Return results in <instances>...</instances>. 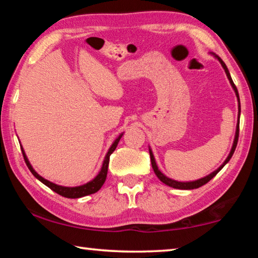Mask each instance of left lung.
<instances>
[{
  "label": "left lung",
  "mask_w": 258,
  "mask_h": 258,
  "mask_svg": "<svg viewBox=\"0 0 258 258\" xmlns=\"http://www.w3.org/2000/svg\"><path fill=\"white\" fill-rule=\"evenodd\" d=\"M213 55L215 56V58H216V59L221 62L222 67H223V69L225 71L226 76H228V78H229L230 84H231V86H232V89L234 90L235 95H237V99H238V123H237V130H235V137H234V141H233L232 149H231L230 154H229V156H228V158L225 159L224 163L222 164V165L220 166V167H218V168L216 169V171H214L213 173L209 174V175L205 176V177H203V178H199V180L191 181V182H178V181L172 180V178H169V177H167L166 175H164V174L161 173V172L159 171V169H158V166H157V164H156V160H155L154 154H152L151 149H149V152H150V159H151V165H152V169H154V172H155V174L157 175V177H158L161 182L165 183L166 185L172 186V187H174V189L192 190V189H197V187H200V186H203L204 184H206L207 182L211 181L212 178H213L214 176H215L216 174H217L218 172H220L221 169L223 168L226 164L229 163V160L231 159V157L233 156V152H234V150H235V148H237V143H238V139H239V119H240V99H239V93H238L237 87H235L234 83H233V81H232V78H231V75H230V73H229V69H228V67H226V64L224 63V61L222 60V59L220 58V56L216 55V54H214V53H213Z\"/></svg>",
  "instance_id": "8db88e82"
}]
</instances>
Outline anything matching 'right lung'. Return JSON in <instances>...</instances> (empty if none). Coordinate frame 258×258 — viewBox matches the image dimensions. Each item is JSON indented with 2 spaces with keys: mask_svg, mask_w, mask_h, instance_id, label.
<instances>
[{
  "mask_svg": "<svg viewBox=\"0 0 258 258\" xmlns=\"http://www.w3.org/2000/svg\"><path fill=\"white\" fill-rule=\"evenodd\" d=\"M123 137V133H121L118 138H117L113 143L111 145V147L109 148V150L107 152L106 157H104V160H103V164H102V167L100 169V172L97 176H95L92 181L87 182L86 184H83L80 186H62V185H58L55 184V183H52L50 181L45 180L44 177H42L40 174H37L35 172V169L33 168V166L30 165L29 160L27 158V156L25 154V150L23 149V147L20 146L21 148V151H23V156H24V159H25V163L27 165V167L29 168V171L32 172L33 175L37 178V180H40L43 184H45L46 186H49L51 190H53L56 194L62 196V197H66V198H81V197H85V196H89V195H92L95 194V192L99 191L101 189V186L103 185L104 181H106V177H107V173H108V165H109V158H110V155L112 154L113 151H115L117 145H118L120 138Z\"/></svg>",
  "mask_w": 258,
  "mask_h": 258,
  "instance_id": "right-lung-1",
  "label": "right lung"
}]
</instances>
